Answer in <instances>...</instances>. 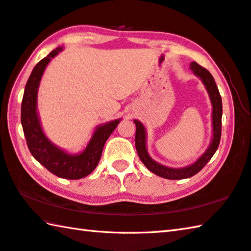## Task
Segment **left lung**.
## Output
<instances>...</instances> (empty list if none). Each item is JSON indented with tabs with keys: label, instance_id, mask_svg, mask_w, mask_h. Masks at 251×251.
<instances>
[{
	"label": "left lung",
	"instance_id": "1",
	"mask_svg": "<svg viewBox=\"0 0 251 251\" xmlns=\"http://www.w3.org/2000/svg\"><path fill=\"white\" fill-rule=\"evenodd\" d=\"M189 68L193 71L194 75L199 77L201 81H202L204 88L208 91L211 104H212V138H211V142L207 150L194 163L184 166V168H169V166L160 164L159 162L154 161L149 155L148 150H147L146 127L141 122L134 120V123L136 124L135 145L137 153H138L141 162L152 173L166 179H184L189 178L191 176L197 174L198 172L203 169V166L208 163L210 159L215 153V151L218 150L221 139V128H222V99H221L217 83H215L214 78L209 73V71L205 70L202 66H200L196 62H191Z\"/></svg>",
	"mask_w": 251,
	"mask_h": 251
}]
</instances>
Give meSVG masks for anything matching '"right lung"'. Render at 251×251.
<instances>
[{"label":"right lung","mask_w":251,"mask_h":251,"mask_svg":"<svg viewBox=\"0 0 251 251\" xmlns=\"http://www.w3.org/2000/svg\"><path fill=\"white\" fill-rule=\"evenodd\" d=\"M63 51L58 47L39 62L32 70L25 87L22 102V125L29 151L34 159L52 174L61 178L80 179L89 175L97 168L102 150L122 119L98 125L86 148L79 153H70L54 145L42 129L37 110L38 90L48 64Z\"/></svg>","instance_id":"right-lung-1"}]
</instances>
